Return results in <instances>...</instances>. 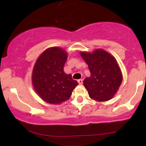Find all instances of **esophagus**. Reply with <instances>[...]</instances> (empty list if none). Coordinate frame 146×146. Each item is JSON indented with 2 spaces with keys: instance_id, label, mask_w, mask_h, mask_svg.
Wrapping results in <instances>:
<instances>
[{
  "instance_id": "esophagus-1",
  "label": "esophagus",
  "mask_w": 146,
  "mask_h": 146,
  "mask_svg": "<svg viewBox=\"0 0 146 146\" xmlns=\"http://www.w3.org/2000/svg\"><path fill=\"white\" fill-rule=\"evenodd\" d=\"M78 84H79V85H82V84H83V80H82V79L78 80Z\"/></svg>"
}]
</instances>
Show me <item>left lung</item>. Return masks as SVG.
Returning a JSON list of instances; mask_svg holds the SVG:
<instances>
[{
	"instance_id": "8db88e82",
	"label": "left lung",
	"mask_w": 146,
	"mask_h": 146,
	"mask_svg": "<svg viewBox=\"0 0 146 146\" xmlns=\"http://www.w3.org/2000/svg\"><path fill=\"white\" fill-rule=\"evenodd\" d=\"M88 65L91 75L83 85L92 100L105 102L114 97L122 82V73L117 60L107 51L96 49L92 52H80Z\"/></svg>"
}]
</instances>
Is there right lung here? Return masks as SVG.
I'll return each instance as SVG.
<instances>
[{"label":"right lung","instance_id":"obj_1","mask_svg":"<svg viewBox=\"0 0 146 146\" xmlns=\"http://www.w3.org/2000/svg\"><path fill=\"white\" fill-rule=\"evenodd\" d=\"M68 53L60 47L48 48L34 65L32 84L37 95L49 104H59L68 100L78 82L64 72Z\"/></svg>","mask_w":146,"mask_h":146}]
</instances>
